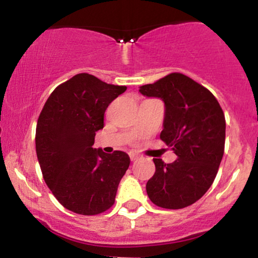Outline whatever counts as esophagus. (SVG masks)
Listing matches in <instances>:
<instances>
[{"instance_id": "1", "label": "esophagus", "mask_w": 258, "mask_h": 258, "mask_svg": "<svg viewBox=\"0 0 258 258\" xmlns=\"http://www.w3.org/2000/svg\"><path fill=\"white\" fill-rule=\"evenodd\" d=\"M130 158H131L132 161H135V160L139 159V155H138V154H136V153H131V154H130Z\"/></svg>"}]
</instances>
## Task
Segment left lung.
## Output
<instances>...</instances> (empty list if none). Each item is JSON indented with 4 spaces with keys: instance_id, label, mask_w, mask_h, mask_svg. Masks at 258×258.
<instances>
[{
    "instance_id": "8db88e82",
    "label": "left lung",
    "mask_w": 258,
    "mask_h": 258,
    "mask_svg": "<svg viewBox=\"0 0 258 258\" xmlns=\"http://www.w3.org/2000/svg\"><path fill=\"white\" fill-rule=\"evenodd\" d=\"M139 92L164 102L160 138L178 158L172 164L153 159L155 173L147 182L148 197L164 209L191 205L209 190L223 158V110L211 92L179 73L141 86Z\"/></svg>"
}]
</instances>
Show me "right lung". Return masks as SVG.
<instances>
[{
    "instance_id": "add662e5",
    "label": "right lung",
    "mask_w": 258,
    "mask_h": 258,
    "mask_svg": "<svg viewBox=\"0 0 258 258\" xmlns=\"http://www.w3.org/2000/svg\"><path fill=\"white\" fill-rule=\"evenodd\" d=\"M126 86L78 74L59 85L41 111L36 154L43 179L59 203L75 214L92 216L110 209L130 156L93 148L104 127V112Z\"/></svg>"
}]
</instances>
